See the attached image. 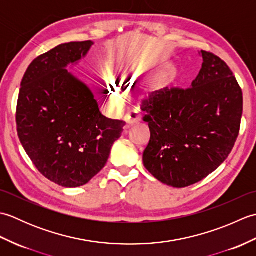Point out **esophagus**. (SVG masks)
I'll return each instance as SVG.
<instances>
[{
	"label": "esophagus",
	"instance_id": "34e87169",
	"mask_svg": "<svg viewBox=\"0 0 256 256\" xmlns=\"http://www.w3.org/2000/svg\"><path fill=\"white\" fill-rule=\"evenodd\" d=\"M124 121H125V123H126L125 128H131L132 125L138 124L140 121V116L136 112H130V113L125 114Z\"/></svg>",
	"mask_w": 256,
	"mask_h": 256
}]
</instances>
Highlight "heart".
<instances>
[{"instance_id": "heart-1", "label": "heart", "mask_w": 256, "mask_h": 256, "mask_svg": "<svg viewBox=\"0 0 256 256\" xmlns=\"http://www.w3.org/2000/svg\"><path fill=\"white\" fill-rule=\"evenodd\" d=\"M131 79H132V78L128 79V81H130ZM110 94H111V96H112V99H113V100H116V101H120V100H121V96L118 94V92L116 91V88H113V86H111Z\"/></svg>"}]
</instances>
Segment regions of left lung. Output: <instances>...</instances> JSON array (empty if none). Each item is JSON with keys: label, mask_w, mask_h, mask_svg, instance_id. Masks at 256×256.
Masks as SVG:
<instances>
[{"label": "left lung", "mask_w": 256, "mask_h": 256, "mask_svg": "<svg viewBox=\"0 0 256 256\" xmlns=\"http://www.w3.org/2000/svg\"><path fill=\"white\" fill-rule=\"evenodd\" d=\"M202 67L187 89L164 88L144 100L150 140L146 170L175 188L188 187L214 172L238 136L243 96L229 66L201 50Z\"/></svg>", "instance_id": "8db88e82"}]
</instances>
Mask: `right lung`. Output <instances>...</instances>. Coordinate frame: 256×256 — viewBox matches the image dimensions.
Instances as JSON below:
<instances>
[{
	"instance_id": "right-lung-1",
	"label": "right lung",
	"mask_w": 256,
	"mask_h": 256,
	"mask_svg": "<svg viewBox=\"0 0 256 256\" xmlns=\"http://www.w3.org/2000/svg\"><path fill=\"white\" fill-rule=\"evenodd\" d=\"M92 45L72 42L42 54L20 82L16 108L20 143L42 176L66 188L84 186L106 166L125 125L102 116L91 90L66 69Z\"/></svg>"
}]
</instances>
